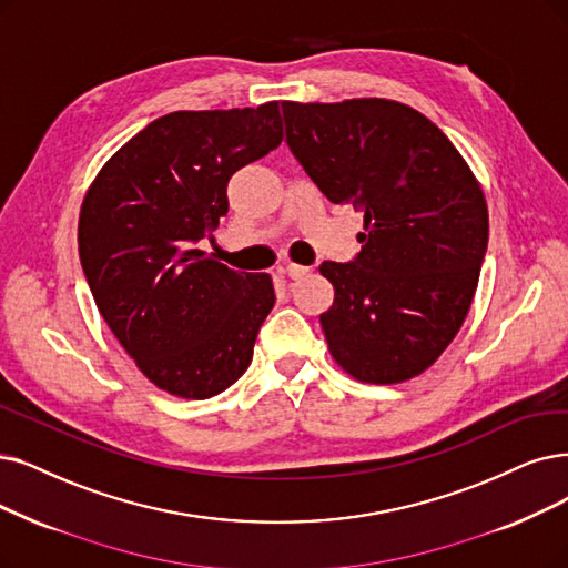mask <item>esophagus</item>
Segmentation results:
<instances>
[{
    "label": "esophagus",
    "mask_w": 568,
    "mask_h": 568,
    "mask_svg": "<svg viewBox=\"0 0 568 568\" xmlns=\"http://www.w3.org/2000/svg\"><path fill=\"white\" fill-rule=\"evenodd\" d=\"M310 272V267L307 265H296V263H288L286 267H284V275L288 277V280H303L305 275Z\"/></svg>",
    "instance_id": "esophagus-1"
}]
</instances>
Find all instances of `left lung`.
Masks as SVG:
<instances>
[{
	"label": "left lung",
	"mask_w": 568,
	"mask_h": 568,
	"mask_svg": "<svg viewBox=\"0 0 568 568\" xmlns=\"http://www.w3.org/2000/svg\"><path fill=\"white\" fill-rule=\"evenodd\" d=\"M286 144L335 205L363 212L361 252L324 261L333 358L371 384L426 371L459 333L487 252L485 195L445 132L392 100L282 102Z\"/></svg>",
	"instance_id": "left-lung-1"
}]
</instances>
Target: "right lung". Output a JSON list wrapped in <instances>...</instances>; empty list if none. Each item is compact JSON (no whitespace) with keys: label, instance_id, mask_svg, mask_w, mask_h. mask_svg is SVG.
Instances as JSON below:
<instances>
[{"label":"right lung","instance_id":"add662e5","mask_svg":"<svg viewBox=\"0 0 568 568\" xmlns=\"http://www.w3.org/2000/svg\"><path fill=\"white\" fill-rule=\"evenodd\" d=\"M282 144L280 102L172 111L111 155L79 219L85 282L111 333L163 392L210 398L248 368L272 280L200 252L231 176Z\"/></svg>","mask_w":568,"mask_h":568}]
</instances>
